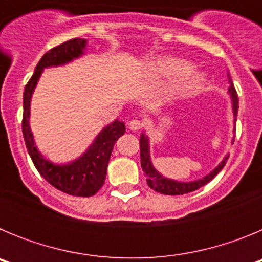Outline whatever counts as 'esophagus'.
<instances>
[{
  "instance_id": "obj_1",
  "label": "esophagus",
  "mask_w": 262,
  "mask_h": 262,
  "mask_svg": "<svg viewBox=\"0 0 262 262\" xmlns=\"http://www.w3.org/2000/svg\"><path fill=\"white\" fill-rule=\"evenodd\" d=\"M128 127L133 129V131H138V129H140L143 127V122H142V120H139V119L129 120Z\"/></svg>"
}]
</instances>
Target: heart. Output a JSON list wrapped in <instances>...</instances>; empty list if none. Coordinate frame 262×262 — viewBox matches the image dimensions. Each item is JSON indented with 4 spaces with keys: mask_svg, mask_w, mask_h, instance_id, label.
<instances>
[{
    "mask_svg": "<svg viewBox=\"0 0 262 262\" xmlns=\"http://www.w3.org/2000/svg\"><path fill=\"white\" fill-rule=\"evenodd\" d=\"M155 69L164 76L181 75L176 78L174 84H173V89L176 92H181V90H186L189 88L196 86L202 81V75L195 73L193 71H189L190 66L185 60L165 57V59H161L157 62H155Z\"/></svg>",
    "mask_w": 262,
    "mask_h": 262,
    "instance_id": "b5f03b06",
    "label": "heart"
}]
</instances>
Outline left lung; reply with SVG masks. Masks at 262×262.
I'll use <instances>...</instances> for the list:
<instances>
[{
	"label": "left lung",
	"instance_id": "8db88e82",
	"mask_svg": "<svg viewBox=\"0 0 262 262\" xmlns=\"http://www.w3.org/2000/svg\"><path fill=\"white\" fill-rule=\"evenodd\" d=\"M230 96L232 99V110H233V117L236 118L237 115V108H239V98H237V93H236V89L233 86V84L231 82L230 85ZM236 120V119H235ZM228 156L224 157L222 160V163L216 166V168L212 170L211 173L206 176V177L201 178L198 181L193 182H177L173 181V180H169V178L163 177L157 172L156 169L154 168L151 163V157H149V145H148V138L142 134L140 136V164H142V169L144 172V176L147 177V184L148 186L154 189L155 191L161 194H166V195H181V194L190 193V191L196 190L200 187L205 186L207 182H210L217 173L221 172L223 166L226 165Z\"/></svg>",
	"mask_w": 262,
	"mask_h": 262
}]
</instances>
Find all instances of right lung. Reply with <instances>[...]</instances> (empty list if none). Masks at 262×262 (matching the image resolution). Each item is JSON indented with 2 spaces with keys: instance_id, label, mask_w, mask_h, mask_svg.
<instances>
[{
  "instance_id": "add662e5",
  "label": "right lung",
  "mask_w": 262,
  "mask_h": 262,
  "mask_svg": "<svg viewBox=\"0 0 262 262\" xmlns=\"http://www.w3.org/2000/svg\"><path fill=\"white\" fill-rule=\"evenodd\" d=\"M85 39L75 38L64 41L62 45L53 47L43 55L36 66L32 77L27 82L23 92V119L22 133L27 151L32 163L40 176L50 182L57 190L76 196H92L102 187L107 173V164L111 151L118 139L123 135L126 126L123 122L114 120L113 123L99 133L96 140L80 159L66 165H56L46 160L36 149L31 129H30V102L32 92L35 89L43 69L47 67H56L67 64L84 53Z\"/></svg>"
}]
</instances>
